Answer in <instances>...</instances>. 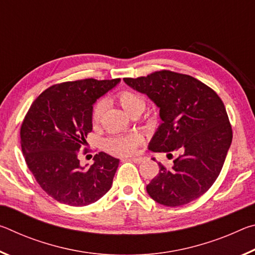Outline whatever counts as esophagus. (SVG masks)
Listing matches in <instances>:
<instances>
[{"label": "esophagus", "mask_w": 255, "mask_h": 255, "mask_svg": "<svg viewBox=\"0 0 255 255\" xmlns=\"http://www.w3.org/2000/svg\"><path fill=\"white\" fill-rule=\"evenodd\" d=\"M129 159H130V161H131V162H133V163L139 164V163H141V162H144V161H145V156H133V157H130ZM123 161H126V158L123 159Z\"/></svg>", "instance_id": "esophagus-1"}]
</instances>
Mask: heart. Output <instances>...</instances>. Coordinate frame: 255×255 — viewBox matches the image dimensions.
Listing matches in <instances>:
<instances>
[{"instance_id":"obj_1","label":"heart","mask_w":255,"mask_h":255,"mask_svg":"<svg viewBox=\"0 0 255 255\" xmlns=\"http://www.w3.org/2000/svg\"><path fill=\"white\" fill-rule=\"evenodd\" d=\"M118 102L120 103L125 110L129 115L133 114L136 111H143L145 108V100L144 98L132 90H122L117 93ZM103 109H105V103L102 100H99L94 103L91 111V120L93 123H98L100 119ZM140 138L137 135H125V136H112L105 141V147L108 152L115 155H129L139 144Z\"/></svg>"}]
</instances>
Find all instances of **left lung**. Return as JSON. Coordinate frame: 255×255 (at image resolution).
<instances>
[{"mask_svg": "<svg viewBox=\"0 0 255 255\" xmlns=\"http://www.w3.org/2000/svg\"><path fill=\"white\" fill-rule=\"evenodd\" d=\"M124 81L159 108L163 123L149 150L166 153L169 159L176 155L171 167L158 163L159 172L146 187L147 193L167 207L196 200L218 178L232 143L222 99L195 77L169 70Z\"/></svg>", "mask_w": 255, "mask_h": 255, "instance_id": "8db88e82", "label": "left lung"}]
</instances>
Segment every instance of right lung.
Instances as JSON below:
<instances>
[{
  "label": "right lung",
  "mask_w": 255,
  "mask_h": 255,
  "mask_svg": "<svg viewBox=\"0 0 255 255\" xmlns=\"http://www.w3.org/2000/svg\"><path fill=\"white\" fill-rule=\"evenodd\" d=\"M119 81L84 79L54 84L25 115L20 128L25 163L41 189L60 204L91 205L111 188L118 158L100 152L84 169L77 156L92 131L93 103Z\"/></svg>",
  "instance_id": "add662e5"
}]
</instances>
